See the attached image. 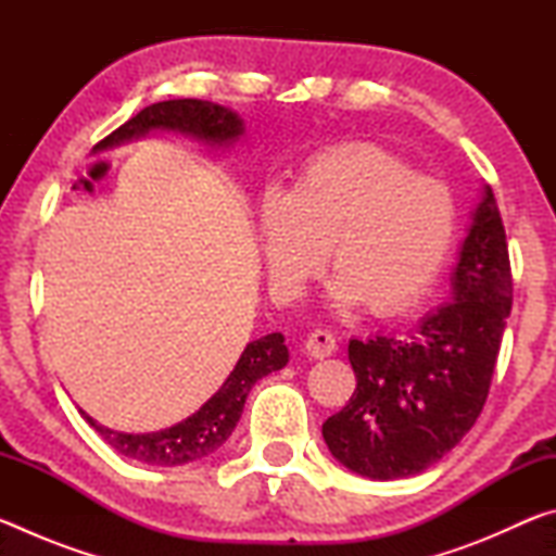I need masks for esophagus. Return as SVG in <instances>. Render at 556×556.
I'll return each mask as SVG.
<instances>
[{
	"label": "esophagus",
	"mask_w": 556,
	"mask_h": 556,
	"mask_svg": "<svg viewBox=\"0 0 556 556\" xmlns=\"http://www.w3.org/2000/svg\"><path fill=\"white\" fill-rule=\"evenodd\" d=\"M304 351H306V355H312V357H316V361H321V357H328V355L336 353V338H333L331 331H324V328H314V331L306 336Z\"/></svg>",
	"instance_id": "esophagus-1"
}]
</instances>
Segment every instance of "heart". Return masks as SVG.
I'll return each mask as SVG.
<instances>
[{
    "mask_svg": "<svg viewBox=\"0 0 556 556\" xmlns=\"http://www.w3.org/2000/svg\"><path fill=\"white\" fill-rule=\"evenodd\" d=\"M458 208L439 178L414 174L372 144L331 147L306 159L285 193L260 203L267 275L296 294L331 257L333 299L400 314L434 285L456 240Z\"/></svg>",
    "mask_w": 556,
    "mask_h": 556,
    "instance_id": "b5f03b06",
    "label": "heart"
}]
</instances>
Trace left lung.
I'll return each instance as SVG.
<instances>
[{
    "label": "left lung",
    "mask_w": 556,
    "mask_h": 556,
    "mask_svg": "<svg viewBox=\"0 0 556 556\" xmlns=\"http://www.w3.org/2000/svg\"><path fill=\"white\" fill-rule=\"evenodd\" d=\"M451 296L407 336L348 343L357 384L321 434L353 473L372 481L417 476L448 454L483 412L513 306L510 257L491 186L470 215Z\"/></svg>",
    "instance_id": "8db88e82"
}]
</instances>
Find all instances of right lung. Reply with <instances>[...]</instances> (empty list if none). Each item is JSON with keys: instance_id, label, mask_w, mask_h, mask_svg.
<instances>
[{"instance_id": "obj_1", "label": "right lung", "mask_w": 556, "mask_h": 556, "mask_svg": "<svg viewBox=\"0 0 556 556\" xmlns=\"http://www.w3.org/2000/svg\"><path fill=\"white\" fill-rule=\"evenodd\" d=\"M152 129L181 131L186 137L199 139L208 147H230L240 139L244 131L238 112L230 108L215 105L208 100H164L137 112L135 117L127 119L125 125L117 127L102 142L96 144V152L102 149L125 144L129 139H139L149 135ZM289 363V351L285 345V336L269 333L257 341L248 343L240 361L235 363L228 380L203 407L191 414V417L178 421V425L152 431V434H125V431H112L98 425L96 419L88 417L80 409L83 419L108 441V444L119 451L122 456L139 464L149 466H181L211 456L218 451L228 437L232 434L235 425L240 421L244 400L252 390V384L265 378V375L281 370Z\"/></svg>"}]
</instances>
